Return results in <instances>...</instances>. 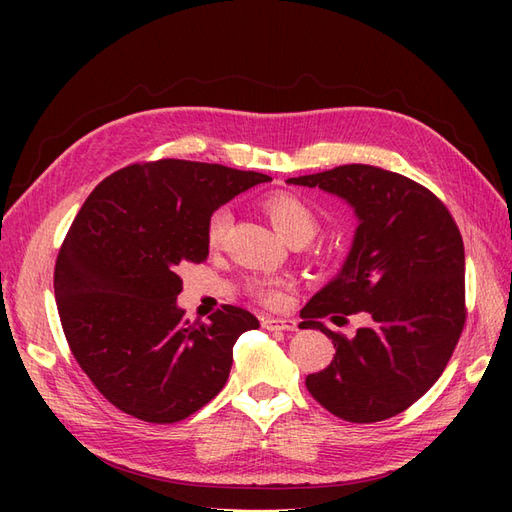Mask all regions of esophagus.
Returning a JSON list of instances; mask_svg holds the SVG:
<instances>
[{
	"mask_svg": "<svg viewBox=\"0 0 512 512\" xmlns=\"http://www.w3.org/2000/svg\"><path fill=\"white\" fill-rule=\"evenodd\" d=\"M262 327L267 331H297V320L292 318H265Z\"/></svg>",
	"mask_w": 512,
	"mask_h": 512,
	"instance_id": "obj_1",
	"label": "esophagus"
}]
</instances>
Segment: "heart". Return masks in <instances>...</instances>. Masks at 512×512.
I'll return each instance as SVG.
<instances>
[{"label": "heart", "instance_id": "1", "mask_svg": "<svg viewBox=\"0 0 512 512\" xmlns=\"http://www.w3.org/2000/svg\"><path fill=\"white\" fill-rule=\"evenodd\" d=\"M262 207H265L275 228L280 230L282 237L288 239L290 243H305L318 232V226H320L318 213L305 198L297 194L286 192V190L271 192L265 200H262ZM230 224H232L230 209L228 207L215 209L207 222V243L211 247L222 245ZM286 286H288L286 280H252L247 284V292H250L252 297L262 305L277 307L284 301Z\"/></svg>", "mask_w": 512, "mask_h": 512}]
</instances>
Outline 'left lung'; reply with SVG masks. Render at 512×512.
Returning a JSON list of instances; mask_svg holds the SVG:
<instances>
[{
	"mask_svg": "<svg viewBox=\"0 0 512 512\" xmlns=\"http://www.w3.org/2000/svg\"><path fill=\"white\" fill-rule=\"evenodd\" d=\"M288 183L346 198L359 215L346 265L301 309V329L333 339V361L305 378L322 408L350 423L408 410L451 361L468 318L466 256L451 211L404 175L344 164ZM367 311L372 324L348 340L317 322Z\"/></svg>",
	"mask_w": 512,
	"mask_h": 512,
	"instance_id": "8db88e82",
	"label": "left lung"
}]
</instances>
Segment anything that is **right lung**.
<instances>
[{"mask_svg":"<svg viewBox=\"0 0 512 512\" xmlns=\"http://www.w3.org/2000/svg\"><path fill=\"white\" fill-rule=\"evenodd\" d=\"M269 179L188 160L130 164L76 213L55 262L57 312L76 363L121 412L177 423L224 389L232 346L260 322L235 305L209 324L185 320L179 271L207 260L211 213Z\"/></svg>","mask_w":512,"mask_h":512,"instance_id":"right-lung-1","label":"right lung"}]
</instances>
